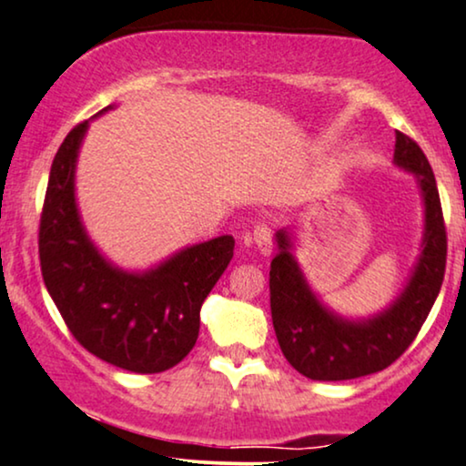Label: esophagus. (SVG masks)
Masks as SVG:
<instances>
[{
    "label": "esophagus",
    "instance_id": "34e87169",
    "mask_svg": "<svg viewBox=\"0 0 466 466\" xmlns=\"http://www.w3.org/2000/svg\"><path fill=\"white\" fill-rule=\"evenodd\" d=\"M244 241L248 246H257V250L261 252L263 257H268L271 252V228L265 225V222H257L252 233L246 235Z\"/></svg>",
    "mask_w": 466,
    "mask_h": 466
}]
</instances>
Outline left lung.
I'll return each instance as SVG.
<instances>
[{
  "label": "left lung",
  "instance_id": "8db88e82",
  "mask_svg": "<svg viewBox=\"0 0 466 466\" xmlns=\"http://www.w3.org/2000/svg\"><path fill=\"white\" fill-rule=\"evenodd\" d=\"M394 162L418 177L424 198V241L407 287L370 319L338 317L328 310L301 274L291 238L276 233L278 255L269 269V304L276 338L289 364L312 380H347L379 372L415 340L445 276L447 235L432 167L413 138L396 132Z\"/></svg>",
  "mask_w": 466,
  "mask_h": 466
}]
</instances>
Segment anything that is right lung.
Instances as JSON below:
<instances>
[{"label":"right lung","instance_id":"1","mask_svg":"<svg viewBox=\"0 0 466 466\" xmlns=\"http://www.w3.org/2000/svg\"><path fill=\"white\" fill-rule=\"evenodd\" d=\"M87 126L68 132L51 165L38 235L42 278L72 336L89 353L130 372H165L195 347L201 306L231 263L235 239L220 235L188 246L147 271L108 263L89 239L75 197Z\"/></svg>","mask_w":466,"mask_h":466}]
</instances>
